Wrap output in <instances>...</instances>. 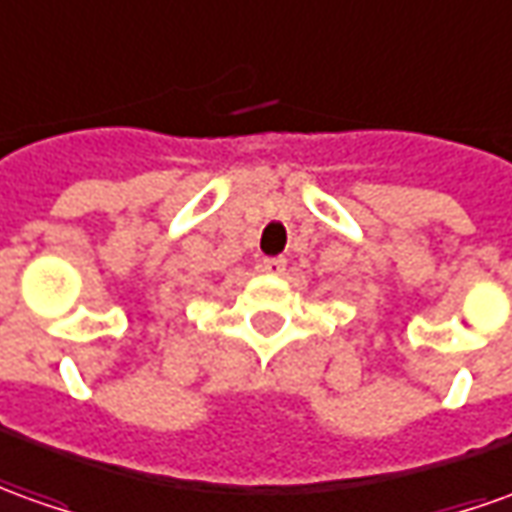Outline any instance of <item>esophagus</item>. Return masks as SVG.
I'll return each mask as SVG.
<instances>
[{
    "label": "esophagus",
    "instance_id": "esophagus-1",
    "mask_svg": "<svg viewBox=\"0 0 512 512\" xmlns=\"http://www.w3.org/2000/svg\"><path fill=\"white\" fill-rule=\"evenodd\" d=\"M262 270L267 276H281L284 270H287V259L284 256H270V259H264Z\"/></svg>",
    "mask_w": 512,
    "mask_h": 512
}]
</instances>
